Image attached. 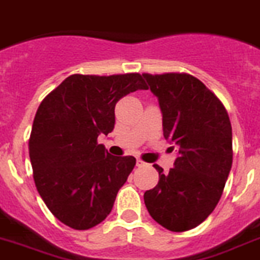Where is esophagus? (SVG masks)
I'll return each instance as SVG.
<instances>
[{"label": "esophagus", "mask_w": 260, "mask_h": 260, "mask_svg": "<svg viewBox=\"0 0 260 260\" xmlns=\"http://www.w3.org/2000/svg\"><path fill=\"white\" fill-rule=\"evenodd\" d=\"M136 166H137V167H145V166H147V164H145L144 161H143V160L137 159V160H136Z\"/></svg>", "instance_id": "1"}]
</instances>
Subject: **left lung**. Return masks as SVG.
<instances>
[{"label":"left lung","instance_id":"8db88e82","mask_svg":"<svg viewBox=\"0 0 260 260\" xmlns=\"http://www.w3.org/2000/svg\"><path fill=\"white\" fill-rule=\"evenodd\" d=\"M143 77L159 101L164 137L178 148L168 174L153 166L159 183L145 191V207L164 229L188 231L203 223L220 199L233 166L231 123L218 97L193 76Z\"/></svg>","mask_w":260,"mask_h":260}]
</instances>
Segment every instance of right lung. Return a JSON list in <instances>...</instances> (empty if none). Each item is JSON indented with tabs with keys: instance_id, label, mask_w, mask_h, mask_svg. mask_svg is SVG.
Returning a JSON list of instances; mask_svg holds the SVG:
<instances>
[{
	"instance_id": "add662e5",
	"label": "right lung",
	"mask_w": 260,
	"mask_h": 260,
	"mask_svg": "<svg viewBox=\"0 0 260 260\" xmlns=\"http://www.w3.org/2000/svg\"><path fill=\"white\" fill-rule=\"evenodd\" d=\"M139 89H147L139 73L72 75L37 109L29 139L36 187L71 229L104 220L134 170V156L111 155L97 137L115 128L116 103Z\"/></svg>"
}]
</instances>
